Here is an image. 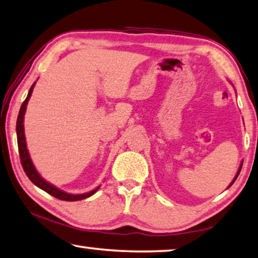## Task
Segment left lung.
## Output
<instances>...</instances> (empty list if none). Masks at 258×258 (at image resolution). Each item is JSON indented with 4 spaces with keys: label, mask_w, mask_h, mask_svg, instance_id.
Segmentation results:
<instances>
[{
    "label": "left lung",
    "mask_w": 258,
    "mask_h": 258,
    "mask_svg": "<svg viewBox=\"0 0 258 258\" xmlns=\"http://www.w3.org/2000/svg\"><path fill=\"white\" fill-rule=\"evenodd\" d=\"M241 169H242V165H241V166H240V169H238V171H237V173H236V175H235V178H234V180H233V181H231V184H230V185H229V186H231V185H233V184H234V181H235V180H236V178H237V175H238V174H240V171H241Z\"/></svg>",
    "instance_id": "1"
}]
</instances>
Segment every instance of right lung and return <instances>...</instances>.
Returning <instances> with one entry per match:
<instances>
[{"instance_id": "1", "label": "right lung", "mask_w": 258, "mask_h": 258, "mask_svg": "<svg viewBox=\"0 0 258 258\" xmlns=\"http://www.w3.org/2000/svg\"><path fill=\"white\" fill-rule=\"evenodd\" d=\"M35 85H36V83L31 86V88H30V91L28 93L27 99H25L24 102L22 103L20 113H18L17 123H16L18 151H20L21 163H22V166H23V169H24V172L27 173L28 178L33 182V184H35L36 186H38L39 188H42L43 191H45L48 194H51V196H53L54 198H57V199L65 200V201H78V200H81V199H86V198L93 196V194H94L96 191H98L99 187L95 188V189H93V191H91V192L84 193V194L66 193L64 191H61V189L57 188V187H55V186L50 184V182H47L45 179H43L42 177H40V174L38 173V171H37L36 167L33 166V163H32L31 158H30L29 151H28V149H27V142H25L23 122H24L25 110H27V104H28L29 99L31 98V94H32V91H33V87H35Z\"/></svg>"}]
</instances>
